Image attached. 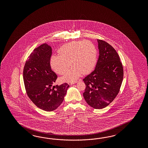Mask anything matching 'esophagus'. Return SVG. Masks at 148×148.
Wrapping results in <instances>:
<instances>
[{"label":"esophagus","instance_id":"esophagus-1","mask_svg":"<svg viewBox=\"0 0 148 148\" xmlns=\"http://www.w3.org/2000/svg\"><path fill=\"white\" fill-rule=\"evenodd\" d=\"M76 82H69L68 83V84L69 85H73V84H76Z\"/></svg>","mask_w":148,"mask_h":148}]
</instances>
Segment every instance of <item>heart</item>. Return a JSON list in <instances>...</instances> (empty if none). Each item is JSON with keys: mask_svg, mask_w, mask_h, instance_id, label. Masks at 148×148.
I'll use <instances>...</instances> for the list:
<instances>
[{"mask_svg": "<svg viewBox=\"0 0 148 148\" xmlns=\"http://www.w3.org/2000/svg\"><path fill=\"white\" fill-rule=\"evenodd\" d=\"M59 55H51L50 65L54 72L64 74L69 66L72 67L61 77L63 82H74L82 74L90 73L97 62V52L94 45L87 40L73 41L58 50Z\"/></svg>", "mask_w": 148, "mask_h": 148, "instance_id": "b5f03b06", "label": "heart"}]
</instances>
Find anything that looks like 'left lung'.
Wrapping results in <instances>:
<instances>
[{
	"label": "left lung",
	"instance_id": "1",
	"mask_svg": "<svg viewBox=\"0 0 148 148\" xmlns=\"http://www.w3.org/2000/svg\"><path fill=\"white\" fill-rule=\"evenodd\" d=\"M99 58L95 69L83 79V96L95 109L106 108L118 94L123 79V67L116 50L105 41L97 40Z\"/></svg>",
	"mask_w": 148,
	"mask_h": 148
}]
</instances>
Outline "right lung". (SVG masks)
Returning <instances> with one entry per match:
<instances>
[{
  "mask_svg": "<svg viewBox=\"0 0 148 148\" xmlns=\"http://www.w3.org/2000/svg\"><path fill=\"white\" fill-rule=\"evenodd\" d=\"M51 54L49 45H40L29 56L23 70L29 98L36 106L48 112L56 110L62 103L69 87L67 83L53 86L58 76L50 65Z\"/></svg>",
  "mask_w": 148,
  "mask_h": 148,
  "instance_id": "add662e5",
  "label": "right lung"
}]
</instances>
